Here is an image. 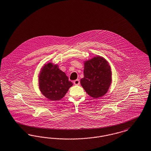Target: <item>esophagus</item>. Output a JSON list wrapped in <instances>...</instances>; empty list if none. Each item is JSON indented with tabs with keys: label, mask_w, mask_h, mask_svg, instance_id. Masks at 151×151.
Here are the masks:
<instances>
[{
	"label": "esophagus",
	"mask_w": 151,
	"mask_h": 151,
	"mask_svg": "<svg viewBox=\"0 0 151 151\" xmlns=\"http://www.w3.org/2000/svg\"><path fill=\"white\" fill-rule=\"evenodd\" d=\"M73 84L75 85H78L80 84V81H79V80L77 79V80H75V81H73Z\"/></svg>",
	"instance_id": "1"
}]
</instances>
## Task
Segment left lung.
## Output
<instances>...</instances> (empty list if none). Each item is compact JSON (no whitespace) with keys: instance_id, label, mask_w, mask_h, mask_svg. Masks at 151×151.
I'll list each match as a JSON object with an SVG mask.
<instances>
[{"instance_id":"8db88e82","label":"left lung","mask_w":151,"mask_h":151,"mask_svg":"<svg viewBox=\"0 0 151 151\" xmlns=\"http://www.w3.org/2000/svg\"><path fill=\"white\" fill-rule=\"evenodd\" d=\"M84 76L80 83L89 96L98 98L107 93L112 82V71L106 59L98 55L84 61Z\"/></svg>"}]
</instances>
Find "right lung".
<instances>
[{"label":"right lung","instance_id":"right-lung-1","mask_svg":"<svg viewBox=\"0 0 151 151\" xmlns=\"http://www.w3.org/2000/svg\"><path fill=\"white\" fill-rule=\"evenodd\" d=\"M58 66L49 62L42 66L39 75L40 91L45 97L53 101L62 99L73 85Z\"/></svg>","mask_w":151,"mask_h":151}]
</instances>
